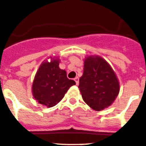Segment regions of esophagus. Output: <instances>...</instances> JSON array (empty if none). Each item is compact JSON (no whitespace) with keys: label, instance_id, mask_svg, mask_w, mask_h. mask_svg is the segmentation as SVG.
<instances>
[{"label":"esophagus","instance_id":"34e87169","mask_svg":"<svg viewBox=\"0 0 146 146\" xmlns=\"http://www.w3.org/2000/svg\"><path fill=\"white\" fill-rule=\"evenodd\" d=\"M74 81H75L76 84H77V85H78V84H79V77H76L75 78H74Z\"/></svg>","mask_w":146,"mask_h":146}]
</instances>
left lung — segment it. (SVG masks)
I'll return each mask as SVG.
<instances>
[{
	"label": "left lung",
	"mask_w": 146,
	"mask_h": 146,
	"mask_svg": "<svg viewBox=\"0 0 146 146\" xmlns=\"http://www.w3.org/2000/svg\"><path fill=\"white\" fill-rule=\"evenodd\" d=\"M78 87L83 100L96 111L110 106L120 92L115 72L105 59L98 55L85 57Z\"/></svg>",
	"instance_id": "1"
}]
</instances>
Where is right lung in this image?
Segmentation results:
<instances>
[{
    "label": "right lung",
    "instance_id": "right-lung-1",
    "mask_svg": "<svg viewBox=\"0 0 146 146\" xmlns=\"http://www.w3.org/2000/svg\"><path fill=\"white\" fill-rule=\"evenodd\" d=\"M40 65L32 84V94L39 104L51 108L59 103L67 90L76 84L66 77V72L59 68L60 59L49 56Z\"/></svg>",
    "mask_w": 146,
    "mask_h": 146
}]
</instances>
